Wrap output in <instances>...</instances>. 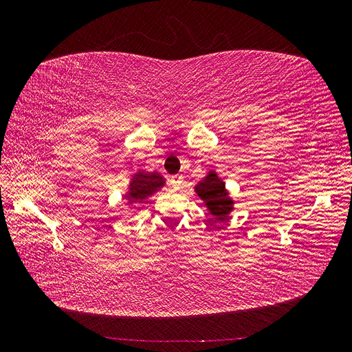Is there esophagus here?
I'll return each mask as SVG.
<instances>
[{"label":"esophagus","mask_w":352,"mask_h":352,"mask_svg":"<svg viewBox=\"0 0 352 352\" xmlns=\"http://www.w3.org/2000/svg\"><path fill=\"white\" fill-rule=\"evenodd\" d=\"M170 184H172L173 189L180 190L184 186V176L182 175H175L172 179H170Z\"/></svg>","instance_id":"1"}]
</instances>
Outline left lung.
<instances>
[{
    "instance_id": "1",
    "label": "left lung",
    "mask_w": 352,
    "mask_h": 352,
    "mask_svg": "<svg viewBox=\"0 0 352 352\" xmlns=\"http://www.w3.org/2000/svg\"><path fill=\"white\" fill-rule=\"evenodd\" d=\"M194 192L217 221L228 220L235 210V199L226 188L225 180L217 175L216 170H208L206 176L194 186Z\"/></svg>"
}]
</instances>
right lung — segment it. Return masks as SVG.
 I'll use <instances>...</instances> for the list:
<instances>
[{
  "label": "right lung",
  "instance_id": "obj_1",
  "mask_svg": "<svg viewBox=\"0 0 352 352\" xmlns=\"http://www.w3.org/2000/svg\"><path fill=\"white\" fill-rule=\"evenodd\" d=\"M166 186V177L158 172H146V170L140 168L135 172L131 179L129 185L124 190V199L127 208L133 207L135 204H142V202L154 195L158 190H162Z\"/></svg>",
  "mask_w": 352,
  "mask_h": 352
}]
</instances>
